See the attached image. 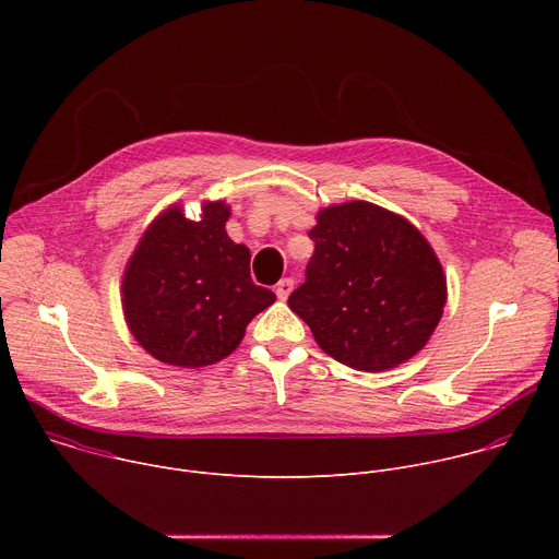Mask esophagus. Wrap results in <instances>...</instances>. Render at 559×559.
Returning a JSON list of instances; mask_svg holds the SVG:
<instances>
[{
    "label": "esophagus",
    "mask_w": 559,
    "mask_h": 559,
    "mask_svg": "<svg viewBox=\"0 0 559 559\" xmlns=\"http://www.w3.org/2000/svg\"><path fill=\"white\" fill-rule=\"evenodd\" d=\"M292 289H294V281H292V278H281L278 285H276V296H278L281 300H287V296L292 294Z\"/></svg>",
    "instance_id": "esophagus-1"
}]
</instances>
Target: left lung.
Returning <instances> with one entry per match:
<instances>
[{
  "label": "left lung",
  "mask_w": 559,
  "mask_h": 559,
  "mask_svg": "<svg viewBox=\"0 0 559 559\" xmlns=\"http://www.w3.org/2000/svg\"><path fill=\"white\" fill-rule=\"evenodd\" d=\"M313 257L287 305L334 360L382 371L407 362L436 332L447 276L405 216L367 201L323 207Z\"/></svg>",
  "instance_id": "left-lung-1"
}]
</instances>
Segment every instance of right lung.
I'll return each mask as SVG.
<instances>
[{
  "label": "right lung",
  "instance_id": "add662e5",
  "mask_svg": "<svg viewBox=\"0 0 559 559\" xmlns=\"http://www.w3.org/2000/svg\"><path fill=\"white\" fill-rule=\"evenodd\" d=\"M225 201L203 203L199 221L179 205L143 231L121 283L128 330L156 360L205 367L229 356L252 318L276 296L250 276V250L225 231Z\"/></svg>",
  "mask_w": 559,
  "mask_h": 559
}]
</instances>
